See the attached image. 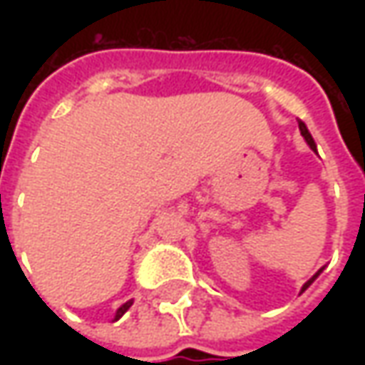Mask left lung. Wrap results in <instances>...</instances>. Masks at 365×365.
I'll return each instance as SVG.
<instances>
[{
  "mask_svg": "<svg viewBox=\"0 0 365 365\" xmlns=\"http://www.w3.org/2000/svg\"><path fill=\"white\" fill-rule=\"evenodd\" d=\"M299 130H301V133H302V138H304V140H307V144H309V146H311V150H313V152H317V144H315V140H313V135H311V133H309V130H307V125H304V123H302V121H299ZM323 272V268H321V270H319V272L315 274V276H313V278H311V280H307V282H304V287L301 288V292H304V290H307V288L311 287V284H313V282H315V278L317 276H319V274Z\"/></svg>",
  "mask_w": 365,
  "mask_h": 365,
  "instance_id": "left-lung-1",
  "label": "left lung"
}]
</instances>
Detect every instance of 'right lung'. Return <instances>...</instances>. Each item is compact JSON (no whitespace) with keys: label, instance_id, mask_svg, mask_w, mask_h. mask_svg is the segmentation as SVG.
Returning a JSON list of instances; mask_svg holds the SVG:
<instances>
[{"label":"right lung","instance_id":"obj_1","mask_svg":"<svg viewBox=\"0 0 365 365\" xmlns=\"http://www.w3.org/2000/svg\"><path fill=\"white\" fill-rule=\"evenodd\" d=\"M132 302L133 301H128V302H125V304H121L120 309H118V313H115V321H118V319H120V317L123 315V313H125V311H128L130 307H132Z\"/></svg>","mask_w":365,"mask_h":365}]
</instances>
